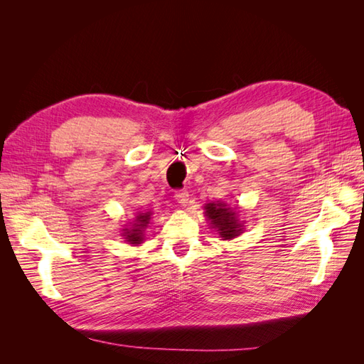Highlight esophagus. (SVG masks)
Wrapping results in <instances>:
<instances>
[{
    "label": "esophagus",
    "mask_w": 364,
    "mask_h": 364,
    "mask_svg": "<svg viewBox=\"0 0 364 364\" xmlns=\"http://www.w3.org/2000/svg\"><path fill=\"white\" fill-rule=\"evenodd\" d=\"M174 197H176V200H178V203H181V205H186L188 203V197H190V194L186 193V190H178L176 191V194H174Z\"/></svg>",
    "instance_id": "obj_1"
}]
</instances>
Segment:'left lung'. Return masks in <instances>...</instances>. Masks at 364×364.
<instances>
[{
    "label": "left lung",
    "instance_id": "8db88e82",
    "mask_svg": "<svg viewBox=\"0 0 364 364\" xmlns=\"http://www.w3.org/2000/svg\"><path fill=\"white\" fill-rule=\"evenodd\" d=\"M205 215L209 220L211 228L218 230L222 240H232L243 232V225L238 222L235 209L229 208L223 202H213L205 205Z\"/></svg>",
    "mask_w": 364,
    "mask_h": 364
}]
</instances>
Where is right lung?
Masks as SVG:
<instances>
[{
  "label": "right lung",
  "mask_w": 364,
  "mask_h": 364,
  "mask_svg": "<svg viewBox=\"0 0 364 364\" xmlns=\"http://www.w3.org/2000/svg\"><path fill=\"white\" fill-rule=\"evenodd\" d=\"M150 217L151 213L146 211V213H138L134 222L130 223V228L123 229V237L126 238V241L129 245H134L138 246L142 243V240H144V230L149 226L150 222Z\"/></svg>",
  "instance_id": "obj_1"
}]
</instances>
